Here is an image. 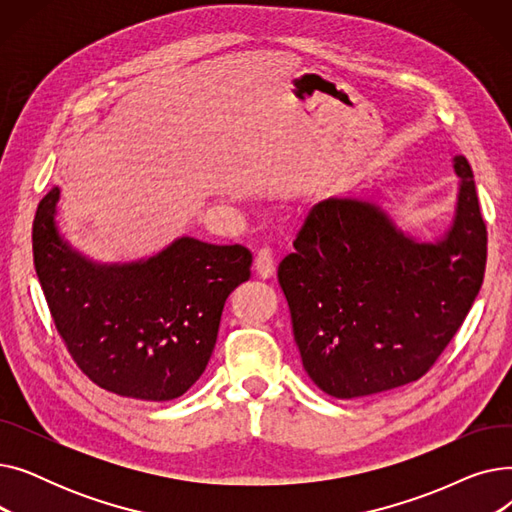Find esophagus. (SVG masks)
<instances>
[{"label":"esophagus","mask_w":512,"mask_h":512,"mask_svg":"<svg viewBox=\"0 0 512 512\" xmlns=\"http://www.w3.org/2000/svg\"><path fill=\"white\" fill-rule=\"evenodd\" d=\"M255 272H257V276L263 278V280L274 276L276 265H274V257H272L270 249H261V251L255 255Z\"/></svg>","instance_id":"obj_1"}]
</instances>
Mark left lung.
<instances>
[{
  "label": "left lung",
  "mask_w": 512,
  "mask_h": 512,
  "mask_svg": "<svg viewBox=\"0 0 512 512\" xmlns=\"http://www.w3.org/2000/svg\"><path fill=\"white\" fill-rule=\"evenodd\" d=\"M450 228L405 234L373 197L317 203L278 267L294 342L313 384L361 398L411 384L436 363L477 297L488 232L463 155Z\"/></svg>",
  "instance_id": "1"
}]
</instances>
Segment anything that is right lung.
I'll return each instance as SVG.
<instances>
[{
	"label": "right lung",
	"mask_w": 512,
	"mask_h": 512,
	"mask_svg": "<svg viewBox=\"0 0 512 512\" xmlns=\"http://www.w3.org/2000/svg\"><path fill=\"white\" fill-rule=\"evenodd\" d=\"M58 201L53 186L37 207L33 257L74 363L120 396H182L207 367L228 294L251 278V251L180 236L149 259L95 263L62 238Z\"/></svg>",
	"instance_id": "1"
}]
</instances>
